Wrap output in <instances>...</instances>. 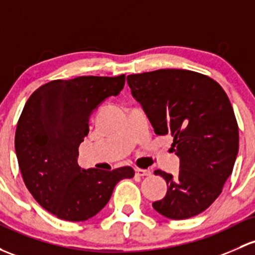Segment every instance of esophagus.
Segmentation results:
<instances>
[{
    "label": "esophagus",
    "instance_id": "34e87169",
    "mask_svg": "<svg viewBox=\"0 0 255 255\" xmlns=\"http://www.w3.org/2000/svg\"><path fill=\"white\" fill-rule=\"evenodd\" d=\"M135 175L136 176H150L151 172L149 170H143V168H135Z\"/></svg>",
    "mask_w": 255,
    "mask_h": 255
}]
</instances>
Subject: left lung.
<instances>
[{"label":"left lung","instance_id":"obj_1","mask_svg":"<svg viewBox=\"0 0 255 255\" xmlns=\"http://www.w3.org/2000/svg\"><path fill=\"white\" fill-rule=\"evenodd\" d=\"M133 98L159 135L173 138L179 173L155 171L167 193L152 208L172 220L203 213L221 194L238 154V125L219 83L186 69H157L127 77Z\"/></svg>","mask_w":255,"mask_h":255}]
</instances>
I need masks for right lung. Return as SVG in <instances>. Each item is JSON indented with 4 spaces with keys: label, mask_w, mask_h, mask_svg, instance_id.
Masks as SVG:
<instances>
[{
    "label": "right lung",
    "mask_w": 255,
    "mask_h": 255,
    "mask_svg": "<svg viewBox=\"0 0 255 255\" xmlns=\"http://www.w3.org/2000/svg\"><path fill=\"white\" fill-rule=\"evenodd\" d=\"M126 76L52 80L30 95L15 130V154L26 188L45 210L66 221H85L109 203L115 186L132 178L130 166L112 171L78 165L89 119L119 95Z\"/></svg>",
    "instance_id": "1"
}]
</instances>
